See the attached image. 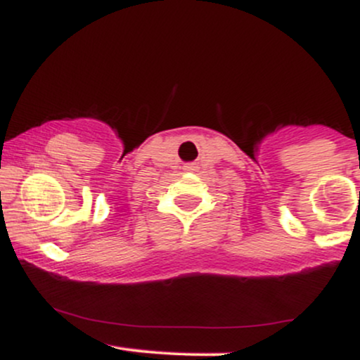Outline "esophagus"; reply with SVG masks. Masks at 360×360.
<instances>
[{
  "instance_id": "esophagus-1",
  "label": "esophagus",
  "mask_w": 360,
  "mask_h": 360,
  "mask_svg": "<svg viewBox=\"0 0 360 360\" xmlns=\"http://www.w3.org/2000/svg\"><path fill=\"white\" fill-rule=\"evenodd\" d=\"M184 171H196V164H186L184 166Z\"/></svg>"
}]
</instances>
